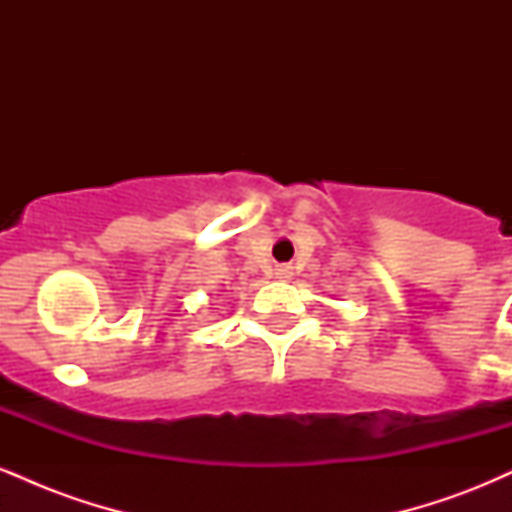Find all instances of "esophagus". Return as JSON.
Instances as JSON below:
<instances>
[{
	"mask_svg": "<svg viewBox=\"0 0 512 512\" xmlns=\"http://www.w3.org/2000/svg\"><path fill=\"white\" fill-rule=\"evenodd\" d=\"M291 267H279L276 269V279H291Z\"/></svg>",
	"mask_w": 512,
	"mask_h": 512,
	"instance_id": "esophagus-1",
	"label": "esophagus"
}]
</instances>
